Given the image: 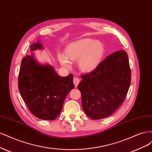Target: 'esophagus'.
<instances>
[{
	"instance_id": "34e87169",
	"label": "esophagus",
	"mask_w": 152,
	"mask_h": 152,
	"mask_svg": "<svg viewBox=\"0 0 152 152\" xmlns=\"http://www.w3.org/2000/svg\"><path fill=\"white\" fill-rule=\"evenodd\" d=\"M80 81V80L79 79L78 77H75L74 79H73V83H74V84L75 85L76 87H77V85L79 84V83Z\"/></svg>"
}]
</instances>
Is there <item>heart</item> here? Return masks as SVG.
<instances>
[{"mask_svg":"<svg viewBox=\"0 0 152 152\" xmlns=\"http://www.w3.org/2000/svg\"><path fill=\"white\" fill-rule=\"evenodd\" d=\"M104 51V46L100 41L91 38H82L69 43L66 48V56L59 53L58 58L61 64L67 68L71 67L69 61H78L80 70L88 72L99 66Z\"/></svg>","mask_w":152,"mask_h":152,"instance_id":"1","label":"heart"}]
</instances>
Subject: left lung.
Instances as JSON below:
<instances>
[{
    "label": "left lung",
    "instance_id": "obj_1",
    "mask_svg": "<svg viewBox=\"0 0 152 152\" xmlns=\"http://www.w3.org/2000/svg\"><path fill=\"white\" fill-rule=\"evenodd\" d=\"M81 77L77 88L86 115L95 120L110 116L123 102L131 85L127 53L119 50L112 53L94 71Z\"/></svg>",
    "mask_w": 152,
    "mask_h": 152
}]
</instances>
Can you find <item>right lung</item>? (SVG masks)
Wrapping results in <instances>:
<instances>
[{
	"instance_id": "obj_1",
	"label": "right lung",
	"mask_w": 152,
	"mask_h": 152,
	"mask_svg": "<svg viewBox=\"0 0 152 152\" xmlns=\"http://www.w3.org/2000/svg\"><path fill=\"white\" fill-rule=\"evenodd\" d=\"M40 41L32 44L30 50H42ZM18 88L23 100L31 113L39 119H56L62 109L64 102L75 88L73 75H58L48 64H40L32 53L21 61L18 77Z\"/></svg>"
}]
</instances>
